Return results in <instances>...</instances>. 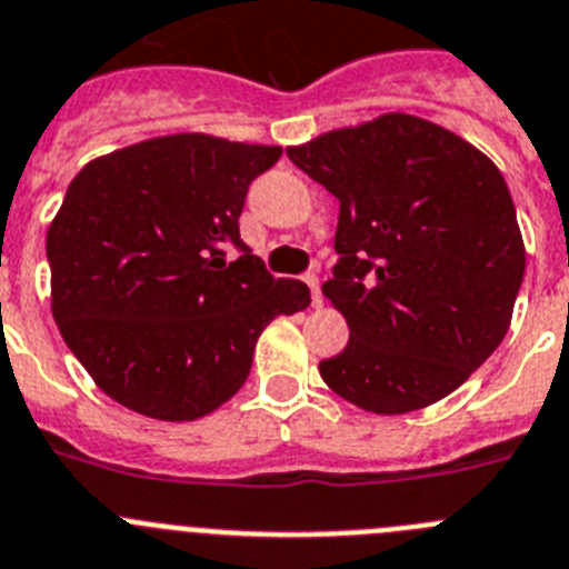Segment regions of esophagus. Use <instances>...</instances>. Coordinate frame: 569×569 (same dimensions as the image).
<instances>
[{"mask_svg":"<svg viewBox=\"0 0 569 569\" xmlns=\"http://www.w3.org/2000/svg\"><path fill=\"white\" fill-rule=\"evenodd\" d=\"M303 280H306V286H309V289H311V306H315V309H320V306H322L320 280H317V274H315V272L303 274Z\"/></svg>","mask_w":569,"mask_h":569,"instance_id":"1","label":"esophagus"}]
</instances>
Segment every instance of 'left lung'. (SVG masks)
<instances>
[{
    "label": "left lung",
    "instance_id": "8db88e82",
    "mask_svg": "<svg viewBox=\"0 0 569 569\" xmlns=\"http://www.w3.org/2000/svg\"><path fill=\"white\" fill-rule=\"evenodd\" d=\"M340 201L322 295L348 346L320 377L362 411L408 413L457 391L505 340L525 278L510 189L488 156L388 112L289 147Z\"/></svg>",
    "mask_w": 569,
    "mask_h": 569
}]
</instances>
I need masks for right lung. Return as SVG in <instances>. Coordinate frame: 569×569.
Returning a JSON list of instances; mask_svg holds the SVG:
<instances>
[{
    "mask_svg": "<svg viewBox=\"0 0 569 569\" xmlns=\"http://www.w3.org/2000/svg\"><path fill=\"white\" fill-rule=\"evenodd\" d=\"M280 152L181 132L73 178L48 229L50 300L107 397L167 422L207 417L247 382L260 331L311 303L309 286L274 280L240 240L249 183Z\"/></svg>",
    "mask_w": 569,
    "mask_h": 569,
    "instance_id": "right-lung-1",
    "label": "right lung"
}]
</instances>
